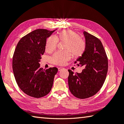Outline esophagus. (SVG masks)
I'll return each mask as SVG.
<instances>
[{
  "instance_id": "34e87169",
  "label": "esophagus",
  "mask_w": 124,
  "mask_h": 124,
  "mask_svg": "<svg viewBox=\"0 0 124 124\" xmlns=\"http://www.w3.org/2000/svg\"><path fill=\"white\" fill-rule=\"evenodd\" d=\"M64 69V68H62V67H59V68H58V70L59 71H61V70H62V69Z\"/></svg>"
}]
</instances>
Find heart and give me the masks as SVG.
Listing matches in <instances>:
<instances>
[{"mask_svg": "<svg viewBox=\"0 0 124 124\" xmlns=\"http://www.w3.org/2000/svg\"><path fill=\"white\" fill-rule=\"evenodd\" d=\"M58 41H64V49L66 51H58L51 57L53 64L62 65L71 57V54L75 57L81 56L85 51L86 43L83 39L74 31L65 30L60 31L55 35V38L51 36L47 38L45 49L48 53H52L56 49Z\"/></svg>", "mask_w": 124, "mask_h": 124, "instance_id": "1", "label": "heart"}]
</instances>
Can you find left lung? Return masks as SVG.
Returning <instances> with one entry per match:
<instances>
[{"label": "left lung", "mask_w": 124, "mask_h": 124, "mask_svg": "<svg viewBox=\"0 0 124 124\" xmlns=\"http://www.w3.org/2000/svg\"><path fill=\"white\" fill-rule=\"evenodd\" d=\"M86 48L76 60L78 65L85 68L81 73L68 70V85L73 95L79 99L88 98L97 93L106 80L108 62L101 41L96 37L84 31Z\"/></svg>", "instance_id": "left-lung-1"}]
</instances>
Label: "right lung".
Here are the masks:
<instances>
[{"mask_svg": "<svg viewBox=\"0 0 124 124\" xmlns=\"http://www.w3.org/2000/svg\"><path fill=\"white\" fill-rule=\"evenodd\" d=\"M56 30L37 29L18 41L13 57V71L16 81L26 94L36 98L51 91L57 68L44 70L40 60L45 51L46 39Z\"/></svg>", "mask_w": 124, "mask_h": 124, "instance_id": "1", "label": "right lung"}]
</instances>
